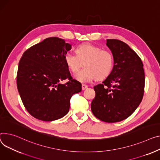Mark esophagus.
<instances>
[{
  "instance_id": "esophagus-1",
  "label": "esophagus",
  "mask_w": 160,
  "mask_h": 160,
  "mask_svg": "<svg viewBox=\"0 0 160 160\" xmlns=\"http://www.w3.org/2000/svg\"><path fill=\"white\" fill-rule=\"evenodd\" d=\"M87 88H88L87 85H86V84H82V90H85V89H86Z\"/></svg>"
}]
</instances>
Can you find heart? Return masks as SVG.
Listing matches in <instances>:
<instances>
[{"label":"heart","mask_w":160,"mask_h":160,"mask_svg":"<svg viewBox=\"0 0 160 160\" xmlns=\"http://www.w3.org/2000/svg\"><path fill=\"white\" fill-rule=\"evenodd\" d=\"M77 54L68 51L65 55V61L69 69L75 72L74 78L80 82L87 83L92 79H103L111 72L114 64L112 53L108 49L86 43L77 48Z\"/></svg>","instance_id":"heart-1"}]
</instances>
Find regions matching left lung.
<instances>
[{
	"label": "left lung",
	"mask_w": 160,
	"mask_h": 160,
	"mask_svg": "<svg viewBox=\"0 0 160 160\" xmlns=\"http://www.w3.org/2000/svg\"><path fill=\"white\" fill-rule=\"evenodd\" d=\"M114 58V68L102 83L94 87L96 95L91 111L99 120L114 123L131 116L141 103L144 93L143 62L125 42L108 39Z\"/></svg>",
	"instance_id": "8db88e82"
}]
</instances>
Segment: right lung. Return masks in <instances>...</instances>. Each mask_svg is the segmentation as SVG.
<instances>
[{
	"label": "right lung",
	"mask_w": 160,
	"mask_h": 160,
	"mask_svg": "<svg viewBox=\"0 0 160 160\" xmlns=\"http://www.w3.org/2000/svg\"><path fill=\"white\" fill-rule=\"evenodd\" d=\"M71 49L63 39L50 37L27 49L19 61L18 91L28 112L38 120L62 118L69 112L72 96L82 91L81 83L72 79L65 61ZM66 79L68 82L61 83Z\"/></svg>",
	"instance_id": "add662e5"
}]
</instances>
